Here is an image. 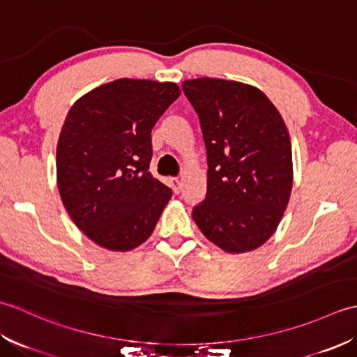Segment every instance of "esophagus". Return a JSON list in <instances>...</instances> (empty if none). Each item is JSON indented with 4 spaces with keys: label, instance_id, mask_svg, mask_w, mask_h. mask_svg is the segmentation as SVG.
<instances>
[{
    "label": "esophagus",
    "instance_id": "esophagus-1",
    "mask_svg": "<svg viewBox=\"0 0 357 357\" xmlns=\"http://www.w3.org/2000/svg\"><path fill=\"white\" fill-rule=\"evenodd\" d=\"M170 185H172V188H173V192L176 193V195L181 192V188H183V183H181V181H179L178 178H172V179H170Z\"/></svg>",
    "mask_w": 357,
    "mask_h": 357
}]
</instances>
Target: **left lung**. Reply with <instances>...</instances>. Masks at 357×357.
Listing matches in <instances>:
<instances>
[{
	"mask_svg": "<svg viewBox=\"0 0 357 357\" xmlns=\"http://www.w3.org/2000/svg\"><path fill=\"white\" fill-rule=\"evenodd\" d=\"M207 150V193L193 219L229 253L262 245L282 219L293 185L291 142L282 116L259 89L236 81L183 82Z\"/></svg>",
	"mask_w": 357,
	"mask_h": 357,
	"instance_id": "1",
	"label": "left lung"
}]
</instances>
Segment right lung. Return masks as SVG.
Returning a JSON list of instances; mask_svg holds the SVG:
<instances>
[{
  "mask_svg": "<svg viewBox=\"0 0 357 357\" xmlns=\"http://www.w3.org/2000/svg\"><path fill=\"white\" fill-rule=\"evenodd\" d=\"M181 90L173 82L116 79L73 104L56 147L58 190L81 231L127 252L146 241L172 190L149 172L151 128Z\"/></svg>",
  "mask_w": 357,
  "mask_h": 357,
  "instance_id": "right-lung-1",
  "label": "right lung"
}]
</instances>
